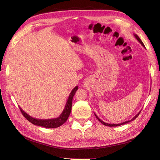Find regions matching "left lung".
Here are the masks:
<instances>
[{"label":"left lung","mask_w":160,"mask_h":160,"mask_svg":"<svg viewBox=\"0 0 160 160\" xmlns=\"http://www.w3.org/2000/svg\"><path fill=\"white\" fill-rule=\"evenodd\" d=\"M133 36H134V37H135V38L140 43V44L144 48H145V45H144V44H143V43H142V41L141 40V39L139 38V36L137 35V34H136V33H133ZM140 112H141V111L139 112V113H138L135 116H134L132 119H131L130 120H128V121H125V122H121V123H118V124H111V123H107V122H104L103 121H102L101 119H100L99 117L95 114V113H94V114H95V117H97V119L101 122L102 124H103L104 125H105V126H108V127H118V126H121V125H122V124H126V123H128V122H131V121H133L134 119H136V117H138V116L139 115V114L140 113Z\"/></svg>","instance_id":"obj_1"}]
</instances>
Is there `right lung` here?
<instances>
[{"label":"right lung","instance_id":"right-lung-1","mask_svg":"<svg viewBox=\"0 0 160 160\" xmlns=\"http://www.w3.org/2000/svg\"><path fill=\"white\" fill-rule=\"evenodd\" d=\"M78 89V86H76L70 93L69 96L67 98V102L65 104V108L63 109V112L62 113L59 115V117H56V118L53 119H37L34 118L30 115H28L27 113L23 111L22 109L19 106L20 110L21 111L22 115L28 121H30L33 124L39 126V127H43L47 128H55L60 127L63 123L65 122V121L68 119V117L71 113V108H72V101L73 97Z\"/></svg>","mask_w":160,"mask_h":160}]
</instances>
